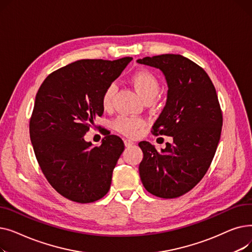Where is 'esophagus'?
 Masks as SVG:
<instances>
[{"label":"esophagus","instance_id":"esophagus-1","mask_svg":"<svg viewBox=\"0 0 252 252\" xmlns=\"http://www.w3.org/2000/svg\"><path fill=\"white\" fill-rule=\"evenodd\" d=\"M125 145H126V147H130L134 145V142L130 140H125Z\"/></svg>","mask_w":252,"mask_h":252}]
</instances>
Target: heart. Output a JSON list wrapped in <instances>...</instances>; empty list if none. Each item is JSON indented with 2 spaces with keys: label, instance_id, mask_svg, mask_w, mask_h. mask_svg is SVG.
Wrapping results in <instances>:
<instances>
[{
  "label": "heart",
  "instance_id": "obj_1",
  "mask_svg": "<svg viewBox=\"0 0 252 252\" xmlns=\"http://www.w3.org/2000/svg\"><path fill=\"white\" fill-rule=\"evenodd\" d=\"M131 83L138 91L144 101L154 100L159 94L160 84L158 78L148 70H140L131 75ZM116 92V85L110 83L106 87L101 96V105L104 110H110L113 105V98ZM114 129L126 137H135L145 126V121L141 117L118 116L112 124Z\"/></svg>",
  "mask_w": 252,
  "mask_h": 252
}]
</instances>
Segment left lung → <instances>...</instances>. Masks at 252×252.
<instances>
[{
	"label": "left lung",
	"instance_id": "1",
	"mask_svg": "<svg viewBox=\"0 0 252 252\" xmlns=\"http://www.w3.org/2000/svg\"><path fill=\"white\" fill-rule=\"evenodd\" d=\"M159 68L166 79V104L152 133L173 137L158 152L149 142L139 146L140 178L149 193L177 198L199 183L214 159L220 138L222 114L216 88L202 67L182 55L163 54L137 60Z\"/></svg>",
	"mask_w": 252,
	"mask_h": 252
}]
</instances>
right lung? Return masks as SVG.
I'll return each instance as SVG.
<instances>
[{
  "label": "right lung",
  "instance_id": "1",
  "mask_svg": "<svg viewBox=\"0 0 252 252\" xmlns=\"http://www.w3.org/2000/svg\"><path fill=\"white\" fill-rule=\"evenodd\" d=\"M131 60L75 61L50 73L36 93L30 121L36 160L51 186L71 201L94 202L110 189L125 144L104 134L101 146L93 147L84 136L103 114L104 89Z\"/></svg>",
  "mask_w": 252,
  "mask_h": 252
}]
</instances>
